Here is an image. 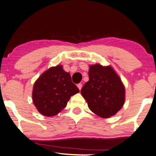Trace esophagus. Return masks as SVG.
I'll list each match as a JSON object with an SVG mask.
<instances>
[{"instance_id":"1","label":"esophagus","mask_w":156,"mask_h":156,"mask_svg":"<svg viewBox=\"0 0 156 156\" xmlns=\"http://www.w3.org/2000/svg\"><path fill=\"white\" fill-rule=\"evenodd\" d=\"M77 86H78V89H79L80 90H81V88H82V84L81 83L78 84V85H77Z\"/></svg>"}]
</instances>
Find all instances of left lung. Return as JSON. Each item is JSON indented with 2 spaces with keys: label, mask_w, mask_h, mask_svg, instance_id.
Returning <instances> with one entry per match:
<instances>
[{
  "label": "left lung",
  "mask_w": 156,
  "mask_h": 156,
  "mask_svg": "<svg viewBox=\"0 0 156 156\" xmlns=\"http://www.w3.org/2000/svg\"><path fill=\"white\" fill-rule=\"evenodd\" d=\"M89 80L80 93L91 111L99 117L115 115L124 105L125 86L111 66L97 63L89 66Z\"/></svg>",
  "instance_id": "1"
}]
</instances>
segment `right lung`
Instances as JSON below:
<instances>
[{
  "label": "right lung",
  "mask_w": 156,
  "mask_h": 156,
  "mask_svg": "<svg viewBox=\"0 0 156 156\" xmlns=\"http://www.w3.org/2000/svg\"><path fill=\"white\" fill-rule=\"evenodd\" d=\"M78 92L69 73L63 70L62 65H58L45 70L36 80L33 102L39 113L51 117L63 111L70 97Z\"/></svg>",
  "instance_id": "add662e5"
}]
</instances>
